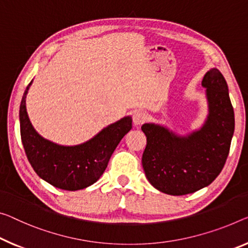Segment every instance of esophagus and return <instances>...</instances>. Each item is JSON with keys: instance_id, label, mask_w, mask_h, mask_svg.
<instances>
[{"instance_id": "esophagus-1", "label": "esophagus", "mask_w": 248, "mask_h": 248, "mask_svg": "<svg viewBox=\"0 0 248 248\" xmlns=\"http://www.w3.org/2000/svg\"><path fill=\"white\" fill-rule=\"evenodd\" d=\"M147 120V115L142 111H136L133 113V123L135 125H140Z\"/></svg>"}]
</instances>
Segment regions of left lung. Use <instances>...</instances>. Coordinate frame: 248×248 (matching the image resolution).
Masks as SVG:
<instances>
[{"instance_id": "left-lung-1", "label": "left lung", "mask_w": 248, "mask_h": 248, "mask_svg": "<svg viewBox=\"0 0 248 248\" xmlns=\"http://www.w3.org/2000/svg\"><path fill=\"white\" fill-rule=\"evenodd\" d=\"M202 86L206 89L208 115L200 129L185 136L162 125L145 123L146 147L142 164L148 182L169 195H186L206 187L225 165L235 119L223 74L211 68Z\"/></svg>"}]
</instances>
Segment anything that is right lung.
<instances>
[{"label":"right lung","mask_w":248,"mask_h":248,"mask_svg":"<svg viewBox=\"0 0 248 248\" xmlns=\"http://www.w3.org/2000/svg\"><path fill=\"white\" fill-rule=\"evenodd\" d=\"M26 87L20 105L21 139L33 170L61 189L78 190L94 184L104 173L114 150L132 128V117L115 122L85 143L64 146L44 139L33 127L26 111Z\"/></svg>","instance_id":"right-lung-1"}]
</instances>
